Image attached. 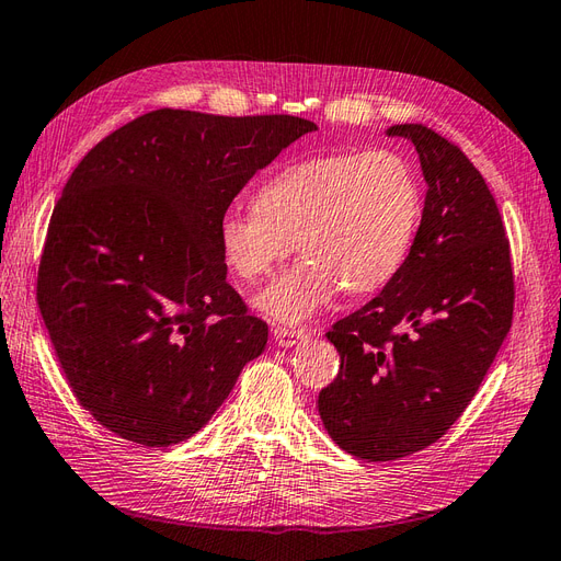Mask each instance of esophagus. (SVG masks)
I'll use <instances>...</instances> for the list:
<instances>
[{"label":"esophagus","instance_id":"obj_1","mask_svg":"<svg viewBox=\"0 0 561 561\" xmlns=\"http://www.w3.org/2000/svg\"><path fill=\"white\" fill-rule=\"evenodd\" d=\"M272 336H275V341L279 343V346L289 348V346H296V343L300 339H306L308 332L306 329H289V327H275L272 329Z\"/></svg>","mask_w":561,"mask_h":561}]
</instances>
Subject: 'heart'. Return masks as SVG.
I'll list each match as a JSON object with an SVG mask.
<instances>
[{
  "label": "heart",
  "instance_id": "b5f03b06",
  "mask_svg": "<svg viewBox=\"0 0 561 561\" xmlns=\"http://www.w3.org/2000/svg\"><path fill=\"white\" fill-rule=\"evenodd\" d=\"M424 213L412 163L393 149L300 158L270 175L253 206L227 208L218 225L222 261L255 282L296 251L306 261L255 298L267 318L298 324L346 286L369 294L389 284L417 237Z\"/></svg>",
  "mask_w": 561,
  "mask_h": 561
}]
</instances>
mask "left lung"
<instances>
[{
    "label": "left lung",
    "mask_w": 561,
    "mask_h": 561,
    "mask_svg": "<svg viewBox=\"0 0 561 561\" xmlns=\"http://www.w3.org/2000/svg\"><path fill=\"white\" fill-rule=\"evenodd\" d=\"M389 137L420 153L422 222L398 275L327 332L341 367L318 398L327 434L369 462L424 450L457 422L514 310L510 241L481 172L426 125H393Z\"/></svg>",
    "instance_id": "left-lung-1"
}]
</instances>
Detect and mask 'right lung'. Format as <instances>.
<instances>
[{
    "label": "right lung",
    "mask_w": 561,
    "mask_h": 561,
    "mask_svg": "<svg viewBox=\"0 0 561 561\" xmlns=\"http://www.w3.org/2000/svg\"><path fill=\"white\" fill-rule=\"evenodd\" d=\"M318 125L158 108L82 158L56 201L37 306L70 391L147 448L194 436L267 324L227 284L218 225L247 182Z\"/></svg>",
    "instance_id": "right-lung-1"
}]
</instances>
